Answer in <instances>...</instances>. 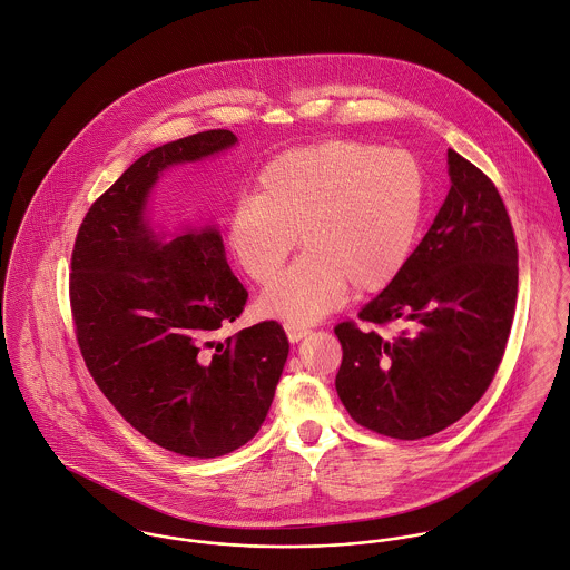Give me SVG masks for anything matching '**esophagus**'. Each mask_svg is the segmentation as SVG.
<instances>
[{"mask_svg":"<svg viewBox=\"0 0 570 570\" xmlns=\"http://www.w3.org/2000/svg\"><path fill=\"white\" fill-rule=\"evenodd\" d=\"M284 331H286L288 340L293 343L304 340V337L311 333V331H308V326H304V324H295V322H286V324H284Z\"/></svg>","mask_w":570,"mask_h":570,"instance_id":"obj_1","label":"esophagus"}]
</instances>
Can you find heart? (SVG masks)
Instances as JSON below:
<instances>
[{"instance_id": "1", "label": "heart", "mask_w": 570, "mask_h": 570, "mask_svg": "<svg viewBox=\"0 0 570 570\" xmlns=\"http://www.w3.org/2000/svg\"><path fill=\"white\" fill-rule=\"evenodd\" d=\"M423 171L396 149L324 140L268 160L255 194L227 218V246L242 273L268 284L303 235L307 253L273 282L259 311L308 324L358 293L387 288L403 271L423 212Z\"/></svg>"}]
</instances>
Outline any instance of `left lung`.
<instances>
[{
  "label": "left lung",
  "mask_w": 570,
  "mask_h": 570,
  "mask_svg": "<svg viewBox=\"0 0 570 570\" xmlns=\"http://www.w3.org/2000/svg\"><path fill=\"white\" fill-rule=\"evenodd\" d=\"M452 189L399 277L361 313L370 326L405 322L392 340L335 326L337 394L376 434L419 441L462 419L504 356L518 297V244L487 174L448 151Z\"/></svg>",
  "instance_id": "8db88e82"
}]
</instances>
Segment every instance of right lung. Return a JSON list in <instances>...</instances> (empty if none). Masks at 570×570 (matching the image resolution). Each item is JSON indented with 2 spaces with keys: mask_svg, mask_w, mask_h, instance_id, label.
<instances>
[{
  "mask_svg": "<svg viewBox=\"0 0 570 570\" xmlns=\"http://www.w3.org/2000/svg\"><path fill=\"white\" fill-rule=\"evenodd\" d=\"M235 142L209 129L142 154L92 203L72 250L70 311L86 367L136 432L189 458L230 454L257 434L288 356L277 322L218 340L248 297L218 228L163 242L145 220L163 169Z\"/></svg>",
  "mask_w": 570,
  "mask_h": 570,
  "instance_id": "right-lung-1",
  "label": "right lung"
}]
</instances>
